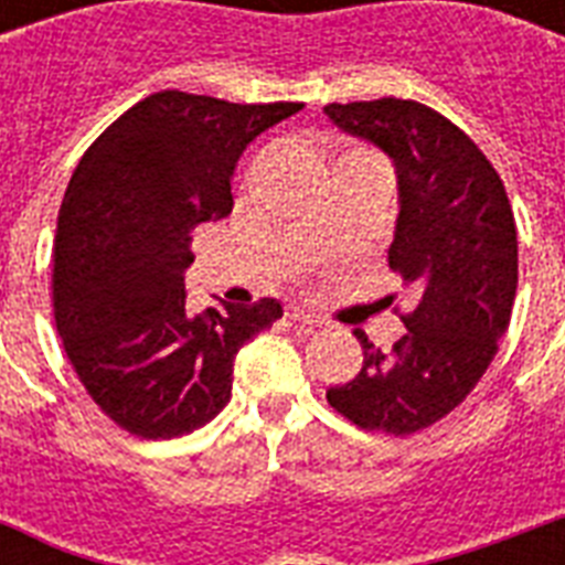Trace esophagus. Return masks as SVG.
I'll list each match as a JSON object with an SVG mask.
<instances>
[{
	"mask_svg": "<svg viewBox=\"0 0 565 565\" xmlns=\"http://www.w3.org/2000/svg\"><path fill=\"white\" fill-rule=\"evenodd\" d=\"M287 317L296 319V322H305V326H326V319L319 317V313L299 308V305H290V308H287Z\"/></svg>",
	"mask_w": 565,
	"mask_h": 565,
	"instance_id": "34e87169",
	"label": "esophagus"
}]
</instances>
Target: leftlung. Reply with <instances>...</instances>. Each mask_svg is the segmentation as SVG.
<instances>
[{"mask_svg":"<svg viewBox=\"0 0 565 565\" xmlns=\"http://www.w3.org/2000/svg\"><path fill=\"white\" fill-rule=\"evenodd\" d=\"M326 117L393 161L398 220L386 260L419 292L393 352L354 331L363 370L326 398L358 428L404 437L455 411L499 352L519 284L516 222L499 172L437 110L334 102Z\"/></svg>","mask_w":565,"mask_h":565,"instance_id":"left-lung-1","label":"left lung"}]
</instances>
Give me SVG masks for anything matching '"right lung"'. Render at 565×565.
<instances>
[{"mask_svg": "<svg viewBox=\"0 0 565 565\" xmlns=\"http://www.w3.org/2000/svg\"><path fill=\"white\" fill-rule=\"evenodd\" d=\"M301 108L152 93L75 167L52 248L57 334L84 390L128 434L172 439L207 425L228 404L239 349L284 317L278 299L190 317L184 273L195 225L234 207L239 154Z\"/></svg>", "mask_w": 565, "mask_h": 565, "instance_id": "right-lung-1", "label": "right lung"}]
</instances>
